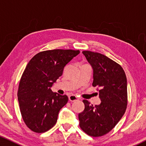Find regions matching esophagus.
Returning a JSON list of instances; mask_svg holds the SVG:
<instances>
[{"instance_id": "1", "label": "esophagus", "mask_w": 146, "mask_h": 146, "mask_svg": "<svg viewBox=\"0 0 146 146\" xmlns=\"http://www.w3.org/2000/svg\"><path fill=\"white\" fill-rule=\"evenodd\" d=\"M79 98L76 97V95H71L70 96H69V100L71 102H75V101H77L78 100Z\"/></svg>"}]
</instances>
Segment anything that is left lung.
<instances>
[{
  "label": "left lung",
  "instance_id": "obj_1",
  "mask_svg": "<svg viewBox=\"0 0 146 146\" xmlns=\"http://www.w3.org/2000/svg\"><path fill=\"white\" fill-rule=\"evenodd\" d=\"M82 53L93 69V86L100 88L101 102L94 106L83 100L85 108L78 114L79 125L88 135L101 137L117 124L125 111L127 78L119 64L106 56L90 51Z\"/></svg>",
  "mask_w": 146,
  "mask_h": 146
}]
</instances>
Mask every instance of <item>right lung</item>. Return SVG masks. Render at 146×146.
I'll list each match as a JSON object with an SVG mask.
<instances>
[{"mask_svg": "<svg viewBox=\"0 0 146 146\" xmlns=\"http://www.w3.org/2000/svg\"><path fill=\"white\" fill-rule=\"evenodd\" d=\"M79 50L53 49L42 51L27 64L19 86L18 100L24 122L35 133L46 132L57 121L60 109L68 101L66 95L54 93L53 84Z\"/></svg>", "mask_w": 146, "mask_h": 146, "instance_id": "1", "label": "right lung"}]
</instances>
